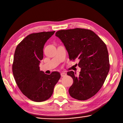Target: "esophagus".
<instances>
[{"instance_id": "esophagus-1", "label": "esophagus", "mask_w": 123, "mask_h": 123, "mask_svg": "<svg viewBox=\"0 0 123 123\" xmlns=\"http://www.w3.org/2000/svg\"><path fill=\"white\" fill-rule=\"evenodd\" d=\"M67 75V74H66V73H64V72H61V77H64V76H66V75Z\"/></svg>"}]
</instances>
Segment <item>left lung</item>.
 <instances>
[{
	"label": "left lung",
	"instance_id": "obj_1",
	"mask_svg": "<svg viewBox=\"0 0 123 123\" xmlns=\"http://www.w3.org/2000/svg\"><path fill=\"white\" fill-rule=\"evenodd\" d=\"M63 43L72 61L79 60V76L67 72L73 80L69 92L79 100L90 98L103 86L109 70V55L105 43L93 31L84 28L60 30L55 33Z\"/></svg>",
	"mask_w": 123,
	"mask_h": 123
}]
</instances>
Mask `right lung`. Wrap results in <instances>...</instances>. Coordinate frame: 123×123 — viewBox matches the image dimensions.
I'll return each instance as SVG.
<instances>
[{
    "label": "right lung",
    "instance_id": "obj_1",
    "mask_svg": "<svg viewBox=\"0 0 123 123\" xmlns=\"http://www.w3.org/2000/svg\"><path fill=\"white\" fill-rule=\"evenodd\" d=\"M54 33L31 34L15 49L12 66L14 79L22 92L34 101H44L50 98L61 77L58 72L46 74L39 67L43 58L44 46Z\"/></svg>",
    "mask_w": 123,
    "mask_h": 123
}]
</instances>
